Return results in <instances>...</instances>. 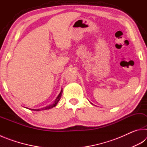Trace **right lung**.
<instances>
[{"label":"right lung","mask_w":147,"mask_h":147,"mask_svg":"<svg viewBox=\"0 0 147 147\" xmlns=\"http://www.w3.org/2000/svg\"><path fill=\"white\" fill-rule=\"evenodd\" d=\"M62 92H63V89H61L60 93H59V94L58 95V96L56 97V98L55 99V100H54V102L53 104H50V105H49V106H47L45 107H44V108H40V109H29V108H27V109H30V110H34V111H41V110H45V109H49L53 108H54V107H55L57 105V104L58 103L59 100H60L61 94H62Z\"/></svg>","instance_id":"obj_1"}]
</instances>
